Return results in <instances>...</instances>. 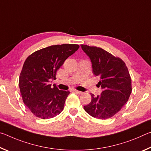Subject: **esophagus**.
<instances>
[{
	"mask_svg": "<svg viewBox=\"0 0 151 151\" xmlns=\"http://www.w3.org/2000/svg\"><path fill=\"white\" fill-rule=\"evenodd\" d=\"M72 91H73V92H75V93H78V94H81V93H82L81 91H77V90H76V89H73Z\"/></svg>",
	"mask_w": 151,
	"mask_h": 151,
	"instance_id": "34e87169",
	"label": "esophagus"
}]
</instances>
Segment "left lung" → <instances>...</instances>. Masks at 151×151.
Returning a JSON list of instances; mask_svg holds the SVG:
<instances>
[{
	"instance_id": "obj_1",
	"label": "left lung",
	"mask_w": 151,
	"mask_h": 151,
	"mask_svg": "<svg viewBox=\"0 0 151 151\" xmlns=\"http://www.w3.org/2000/svg\"><path fill=\"white\" fill-rule=\"evenodd\" d=\"M90 58L94 75L99 76L101 95L91 94V103L84 106L94 118L106 119L116 114L129 100L132 92L131 78L125 63L120 58L96 47L81 45Z\"/></svg>"
}]
</instances>
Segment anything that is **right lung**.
<instances>
[{"label": "right lung", "mask_w": 151, "mask_h": 151, "mask_svg": "<svg viewBox=\"0 0 151 151\" xmlns=\"http://www.w3.org/2000/svg\"><path fill=\"white\" fill-rule=\"evenodd\" d=\"M78 45H52L33 52L25 60L19 77L22 100L32 113L42 119H51L63 111L70 92L59 90L50 81Z\"/></svg>", "instance_id": "1"}]
</instances>
